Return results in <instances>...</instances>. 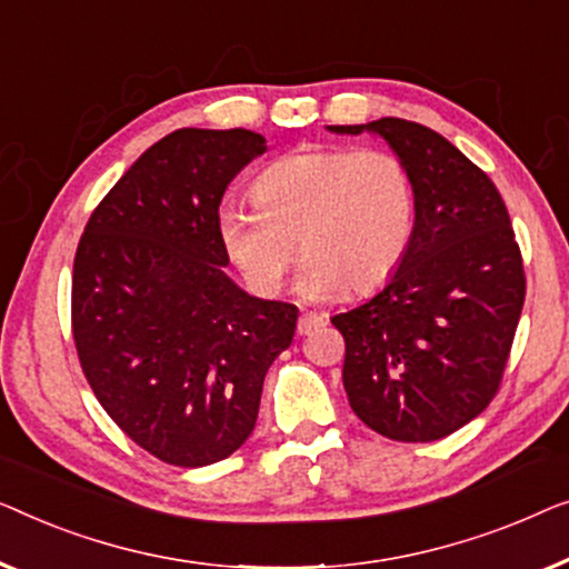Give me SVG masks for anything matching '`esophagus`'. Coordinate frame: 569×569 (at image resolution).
I'll use <instances>...</instances> for the list:
<instances>
[{"label": "esophagus", "instance_id": "obj_1", "mask_svg": "<svg viewBox=\"0 0 569 569\" xmlns=\"http://www.w3.org/2000/svg\"><path fill=\"white\" fill-rule=\"evenodd\" d=\"M322 322H325V317L317 315V311H303V315L299 317V322H296V332L309 335V332H315Z\"/></svg>", "mask_w": 569, "mask_h": 569}]
</instances>
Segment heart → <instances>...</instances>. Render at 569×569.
Wrapping results in <instances>:
<instances>
[{"mask_svg": "<svg viewBox=\"0 0 569 569\" xmlns=\"http://www.w3.org/2000/svg\"><path fill=\"white\" fill-rule=\"evenodd\" d=\"M254 208H223L221 250L260 296L283 286L303 254L299 293H363L402 266L415 237L418 190L397 154L315 147L268 164L252 182Z\"/></svg>", "mask_w": 569, "mask_h": 569, "instance_id": "obj_1", "label": "heart"}]
</instances>
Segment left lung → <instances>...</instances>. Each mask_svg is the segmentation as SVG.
Wrapping results in <instances>:
<instances>
[{
    "label": "left lung",
    "mask_w": 569,
    "mask_h": 569,
    "mask_svg": "<svg viewBox=\"0 0 569 569\" xmlns=\"http://www.w3.org/2000/svg\"><path fill=\"white\" fill-rule=\"evenodd\" d=\"M327 131L379 136L418 190L402 266L332 317L346 338L348 402L391 441H438L492 402L513 346L526 278L508 208L495 182L426 126L381 118Z\"/></svg>",
    "instance_id": "8db88e82"
}]
</instances>
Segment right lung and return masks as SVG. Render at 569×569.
Wrapping results in <instances>:
<instances>
[{"instance_id":"1","label":"right lung","mask_w":569,"mask_h":569,"mask_svg":"<svg viewBox=\"0 0 569 569\" xmlns=\"http://www.w3.org/2000/svg\"><path fill=\"white\" fill-rule=\"evenodd\" d=\"M247 128H180L149 147L87 221L71 276L79 363L116 426L157 459L206 467L250 438L299 309L227 276L223 190L266 154Z\"/></svg>"}]
</instances>
